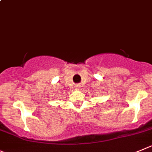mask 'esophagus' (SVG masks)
I'll use <instances>...</instances> for the list:
<instances>
[{"label": "esophagus", "mask_w": 152, "mask_h": 152, "mask_svg": "<svg viewBox=\"0 0 152 152\" xmlns=\"http://www.w3.org/2000/svg\"><path fill=\"white\" fill-rule=\"evenodd\" d=\"M76 87H77V88H78V87H79V86H76Z\"/></svg>", "instance_id": "esophagus-1"}]
</instances>
